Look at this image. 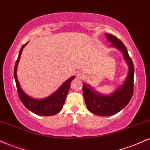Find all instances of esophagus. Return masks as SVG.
I'll use <instances>...</instances> for the list:
<instances>
[{"instance_id":"34e87169","label":"esophagus","mask_w":150,"mask_h":150,"mask_svg":"<svg viewBox=\"0 0 150 150\" xmlns=\"http://www.w3.org/2000/svg\"><path fill=\"white\" fill-rule=\"evenodd\" d=\"M80 76H81V75H80Z\"/></svg>"}]
</instances>
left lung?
Masks as SVG:
<instances>
[{"instance_id":"1","label":"left lung","mask_w":150,"mask_h":150,"mask_svg":"<svg viewBox=\"0 0 150 150\" xmlns=\"http://www.w3.org/2000/svg\"><path fill=\"white\" fill-rule=\"evenodd\" d=\"M105 35L111 43L110 47L116 48L122 53L128 64V72L123 84L110 94H101L88 84L83 82L82 91L87 109L94 114L100 116H112L119 112L127 106L133 93L134 65L126 47L115 36L109 34H105Z\"/></svg>"}]
</instances>
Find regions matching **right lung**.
Listing matches in <instances>:
<instances>
[{
	"instance_id": "add662e5",
	"label": "right lung",
	"mask_w": 150,
	"mask_h": 150,
	"mask_svg": "<svg viewBox=\"0 0 150 150\" xmlns=\"http://www.w3.org/2000/svg\"><path fill=\"white\" fill-rule=\"evenodd\" d=\"M27 44H28V42L24 44L20 49L18 58L17 59L16 63H15L14 68V77L15 82H16L17 88H18L19 97H20L22 104L25 105V107L35 114L44 116H50L56 115L63 108L65 101V98H66L67 94L69 92L70 83H71L72 80L75 78V76L70 77L68 80L63 82V85L56 92L53 93L49 97L43 98V99H34V98L31 97L28 94H26L23 91V89L21 88L18 80V76H17L18 65L19 62H20L22 50Z\"/></svg>"
}]
</instances>
